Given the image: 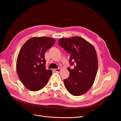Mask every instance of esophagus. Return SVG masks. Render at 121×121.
<instances>
[{
    "label": "esophagus",
    "instance_id": "34e87169",
    "mask_svg": "<svg viewBox=\"0 0 121 121\" xmlns=\"http://www.w3.org/2000/svg\"><path fill=\"white\" fill-rule=\"evenodd\" d=\"M54 71H55V72L59 73V72H60V71H61V69L58 68V69H54Z\"/></svg>",
    "mask_w": 121,
    "mask_h": 121
}]
</instances>
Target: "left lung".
<instances>
[{
  "mask_svg": "<svg viewBox=\"0 0 121 121\" xmlns=\"http://www.w3.org/2000/svg\"><path fill=\"white\" fill-rule=\"evenodd\" d=\"M58 44L71 54L69 64L74 67L73 69L68 68L69 76L64 80L65 86L73 95H81L89 90L96 77L98 60L95 49L78 36L60 38Z\"/></svg>",
  "mask_w": 121,
  "mask_h": 121,
  "instance_id": "obj_1",
  "label": "left lung"
}]
</instances>
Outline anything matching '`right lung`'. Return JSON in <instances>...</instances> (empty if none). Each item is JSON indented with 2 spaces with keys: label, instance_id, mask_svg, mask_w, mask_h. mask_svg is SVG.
I'll return each instance as SVG.
<instances>
[{
  "label": "right lung",
  "instance_id": "obj_1",
  "mask_svg": "<svg viewBox=\"0 0 121 121\" xmlns=\"http://www.w3.org/2000/svg\"><path fill=\"white\" fill-rule=\"evenodd\" d=\"M54 42L55 40L49 37H32L21 47L17 60V71L21 81L29 90H39L48 82L52 71L46 69L44 55Z\"/></svg>",
  "mask_w": 121,
  "mask_h": 121
}]
</instances>
